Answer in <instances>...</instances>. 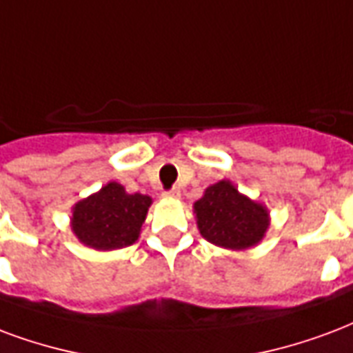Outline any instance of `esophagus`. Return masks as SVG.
Returning <instances> with one entry per match:
<instances>
[{"label":"esophagus","mask_w":353,"mask_h":353,"mask_svg":"<svg viewBox=\"0 0 353 353\" xmlns=\"http://www.w3.org/2000/svg\"><path fill=\"white\" fill-rule=\"evenodd\" d=\"M163 194H164V196H166V198H179V196H181V190L176 189V187H174V189L164 190Z\"/></svg>","instance_id":"34e87169"}]
</instances>
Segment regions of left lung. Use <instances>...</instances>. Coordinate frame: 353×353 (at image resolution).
Returning a JSON list of instances; mask_svg holds the SVG:
<instances>
[{
  "label": "left lung",
  "mask_w": 353,
  "mask_h": 353,
  "mask_svg": "<svg viewBox=\"0 0 353 353\" xmlns=\"http://www.w3.org/2000/svg\"><path fill=\"white\" fill-rule=\"evenodd\" d=\"M194 211L200 234L224 249H249L268 230L265 208L239 194L230 181L208 187Z\"/></svg>",
  "instance_id": "obj_1"
}]
</instances>
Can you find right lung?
<instances>
[{
  "mask_svg": "<svg viewBox=\"0 0 353 353\" xmlns=\"http://www.w3.org/2000/svg\"><path fill=\"white\" fill-rule=\"evenodd\" d=\"M150 203V196L127 194L119 183H108L72 208V230L88 247L121 249L138 239Z\"/></svg>",
  "mask_w": 353,
  "mask_h": 353,
  "instance_id": "add662e5",
  "label": "right lung"
}]
</instances>
